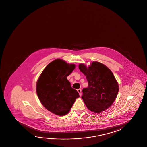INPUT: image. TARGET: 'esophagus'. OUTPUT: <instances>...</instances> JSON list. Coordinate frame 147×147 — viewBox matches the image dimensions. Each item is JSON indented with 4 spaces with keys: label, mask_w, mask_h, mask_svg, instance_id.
<instances>
[{
    "label": "esophagus",
    "mask_w": 147,
    "mask_h": 147,
    "mask_svg": "<svg viewBox=\"0 0 147 147\" xmlns=\"http://www.w3.org/2000/svg\"><path fill=\"white\" fill-rule=\"evenodd\" d=\"M78 92L79 94H80V96H81L82 95V90L81 88H79L78 90Z\"/></svg>",
    "instance_id": "1"
}]
</instances>
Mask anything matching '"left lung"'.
I'll use <instances>...</instances> for the list:
<instances>
[{"label":"left lung","instance_id":"8db88e82","mask_svg":"<svg viewBox=\"0 0 147 147\" xmlns=\"http://www.w3.org/2000/svg\"><path fill=\"white\" fill-rule=\"evenodd\" d=\"M79 69L86 76L88 86L82 90L85 104L94 113H100L113 104L119 90L118 84L113 73L107 66L93 62L87 68L83 64Z\"/></svg>","mask_w":147,"mask_h":147}]
</instances>
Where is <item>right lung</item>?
Listing matches in <instances>:
<instances>
[{
    "label": "right lung",
    "instance_id": "add662e5",
    "mask_svg": "<svg viewBox=\"0 0 147 147\" xmlns=\"http://www.w3.org/2000/svg\"><path fill=\"white\" fill-rule=\"evenodd\" d=\"M75 66L63 60H55L46 66L37 81L36 93L40 102L56 115L67 114L76 98L80 97L67 79Z\"/></svg>",
    "mask_w": 147,
    "mask_h": 147
}]
</instances>
